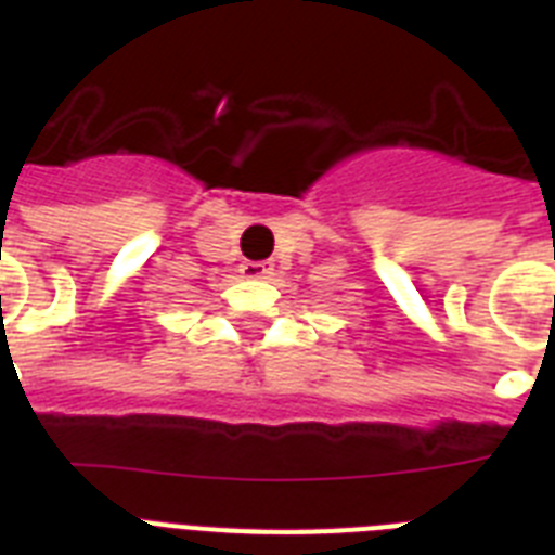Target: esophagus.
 <instances>
[{
  "instance_id": "34e87169",
  "label": "esophagus",
  "mask_w": 555,
  "mask_h": 555,
  "mask_svg": "<svg viewBox=\"0 0 555 555\" xmlns=\"http://www.w3.org/2000/svg\"><path fill=\"white\" fill-rule=\"evenodd\" d=\"M240 273L245 279H268L273 273V264L270 262H242Z\"/></svg>"
}]
</instances>
